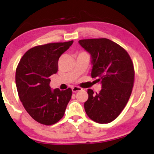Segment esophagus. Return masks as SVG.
I'll return each mask as SVG.
<instances>
[{"label":"esophagus","instance_id":"34e87169","mask_svg":"<svg viewBox=\"0 0 154 154\" xmlns=\"http://www.w3.org/2000/svg\"><path fill=\"white\" fill-rule=\"evenodd\" d=\"M80 90H82V88L79 87V86H74V87L72 88V92H73L80 91Z\"/></svg>","mask_w":154,"mask_h":154}]
</instances>
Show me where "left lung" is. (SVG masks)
I'll return each mask as SVG.
<instances>
[{"mask_svg": "<svg viewBox=\"0 0 154 154\" xmlns=\"http://www.w3.org/2000/svg\"><path fill=\"white\" fill-rule=\"evenodd\" d=\"M79 43L91 54L92 78L102 84L100 93L88 90L85 112L96 123H109L119 116L131 95L133 63L123 48L109 39H83Z\"/></svg>", "mask_w": 154, "mask_h": 154, "instance_id": "1", "label": "left lung"}]
</instances>
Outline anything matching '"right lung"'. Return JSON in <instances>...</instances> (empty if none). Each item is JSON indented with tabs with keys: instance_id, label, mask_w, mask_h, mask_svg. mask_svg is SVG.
<instances>
[{
	"instance_id": "1",
	"label": "right lung",
	"mask_w": 154,
	"mask_h": 154,
	"mask_svg": "<svg viewBox=\"0 0 154 154\" xmlns=\"http://www.w3.org/2000/svg\"><path fill=\"white\" fill-rule=\"evenodd\" d=\"M73 41L35 46L26 52L16 69L19 97L24 109L38 123L51 125L64 116L72 95L66 90H51L50 76L57 72L58 60Z\"/></svg>"
}]
</instances>
